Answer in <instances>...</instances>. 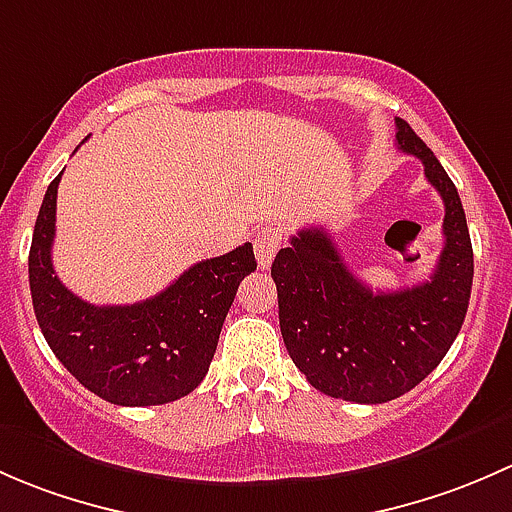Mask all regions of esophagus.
Masks as SVG:
<instances>
[{"label":"esophagus","mask_w":512,"mask_h":512,"mask_svg":"<svg viewBox=\"0 0 512 512\" xmlns=\"http://www.w3.org/2000/svg\"><path fill=\"white\" fill-rule=\"evenodd\" d=\"M281 241H283V231L276 229V226H271V229H261V231H258V236H256V241H254L258 268H268V266H271L273 256H276V251L281 249Z\"/></svg>","instance_id":"obj_1"}]
</instances>
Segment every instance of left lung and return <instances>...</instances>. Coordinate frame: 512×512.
<instances>
[{
  "mask_svg": "<svg viewBox=\"0 0 512 512\" xmlns=\"http://www.w3.org/2000/svg\"><path fill=\"white\" fill-rule=\"evenodd\" d=\"M397 147L419 157L444 199V251L429 281L374 293L323 226L300 229L271 266L288 355L315 389L345 402L382 404L414 389L444 360L471 298L473 249L456 184L402 118Z\"/></svg>",
  "mask_w": 512,
  "mask_h": 512,
  "instance_id": "left-lung-1",
  "label": "left lung"
}]
</instances>
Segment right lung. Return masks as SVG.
<instances>
[{
	"mask_svg": "<svg viewBox=\"0 0 512 512\" xmlns=\"http://www.w3.org/2000/svg\"><path fill=\"white\" fill-rule=\"evenodd\" d=\"M61 175L46 189L29 251L31 303L46 342L83 387L110 404L155 407L187 397L207 377L239 283L256 271L254 246L194 263L142 303H86L51 263Z\"/></svg>",
	"mask_w": 512,
	"mask_h": 512,
	"instance_id": "right-lung-1",
	"label": "right lung"
}]
</instances>
